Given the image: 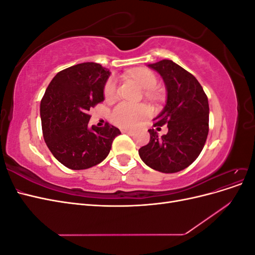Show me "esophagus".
Here are the masks:
<instances>
[{"instance_id": "obj_1", "label": "esophagus", "mask_w": 255, "mask_h": 255, "mask_svg": "<svg viewBox=\"0 0 255 255\" xmlns=\"http://www.w3.org/2000/svg\"><path fill=\"white\" fill-rule=\"evenodd\" d=\"M121 132H122L123 134H128V135H130V136L134 135V132H132V130H128V129H122Z\"/></svg>"}]
</instances>
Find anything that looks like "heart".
I'll use <instances>...</instances> for the list:
<instances>
[{
  "label": "heart",
  "mask_w": 255,
  "mask_h": 255,
  "mask_svg": "<svg viewBox=\"0 0 255 255\" xmlns=\"http://www.w3.org/2000/svg\"><path fill=\"white\" fill-rule=\"evenodd\" d=\"M132 78L145 90L144 96L149 99H156L159 94L155 90L158 84L157 76L146 69H139L132 73ZM119 95L117 80L111 78L106 81L103 88V97L106 101H113ZM151 112L146 106L132 105L121 102L116 105L110 113V119L115 126L123 128H136L139 123L148 118Z\"/></svg>",
  "instance_id": "obj_1"
}]
</instances>
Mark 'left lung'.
Wrapping results in <instances>:
<instances>
[{"label": "left lung", "instance_id": "1", "mask_svg": "<svg viewBox=\"0 0 255 255\" xmlns=\"http://www.w3.org/2000/svg\"><path fill=\"white\" fill-rule=\"evenodd\" d=\"M149 67L160 74L167 88L166 106L153 127L160 129L167 125L168 133L158 137L155 129H148L150 141L138 153L154 170L174 173L194 163L203 149L208 134V100L195 76L172 60L163 59Z\"/></svg>", "mask_w": 255, "mask_h": 255}]
</instances>
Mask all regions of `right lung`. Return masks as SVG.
<instances>
[{"instance_id":"add662e5","label":"right lung","mask_w":255,"mask_h":255,"mask_svg":"<svg viewBox=\"0 0 255 255\" xmlns=\"http://www.w3.org/2000/svg\"><path fill=\"white\" fill-rule=\"evenodd\" d=\"M111 72L96 63L64 69L54 76L40 104L44 141L59 163L83 170L101 163L121 132L116 127L88 128L89 110L101 103Z\"/></svg>"}]
</instances>
